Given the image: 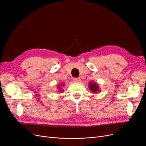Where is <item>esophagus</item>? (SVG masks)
<instances>
[{"label":"esophagus","mask_w":146,"mask_h":146,"mask_svg":"<svg viewBox=\"0 0 146 146\" xmlns=\"http://www.w3.org/2000/svg\"><path fill=\"white\" fill-rule=\"evenodd\" d=\"M80 78H74V83H80Z\"/></svg>","instance_id":"obj_1"}]
</instances>
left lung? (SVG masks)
<instances>
[{
	"label": "left lung",
	"instance_id": "1",
	"mask_svg": "<svg viewBox=\"0 0 146 146\" xmlns=\"http://www.w3.org/2000/svg\"><path fill=\"white\" fill-rule=\"evenodd\" d=\"M88 85H89V89L90 91H91V92L92 93L94 94H97L98 92H100V88H99V86L97 82H90L88 84Z\"/></svg>",
	"mask_w": 146,
	"mask_h": 146
}]
</instances>
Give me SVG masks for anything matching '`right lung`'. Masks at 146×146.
<instances>
[{"label":"right lung","mask_w":146,"mask_h":146,"mask_svg":"<svg viewBox=\"0 0 146 146\" xmlns=\"http://www.w3.org/2000/svg\"><path fill=\"white\" fill-rule=\"evenodd\" d=\"M64 86V83H60L58 85H57L56 88H57V89H58V91L60 92H64V90L61 88L63 87Z\"/></svg>","instance_id":"add662e5"}]
</instances>
